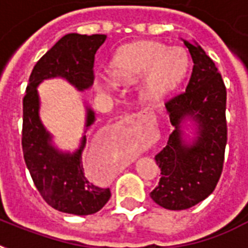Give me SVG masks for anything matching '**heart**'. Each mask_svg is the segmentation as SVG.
<instances>
[{
	"instance_id": "b5f03b06",
	"label": "heart",
	"mask_w": 248,
	"mask_h": 248,
	"mask_svg": "<svg viewBox=\"0 0 248 248\" xmlns=\"http://www.w3.org/2000/svg\"><path fill=\"white\" fill-rule=\"evenodd\" d=\"M188 71V56L180 47L167 48L159 42H140L118 52L110 67L113 79L132 82L145 76L144 95L158 100L175 90ZM97 89L107 90L109 82L103 77L95 79Z\"/></svg>"
}]
</instances>
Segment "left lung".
Listing matches in <instances>:
<instances>
[{"label": "left lung", "mask_w": 248, "mask_h": 248, "mask_svg": "<svg viewBox=\"0 0 248 248\" xmlns=\"http://www.w3.org/2000/svg\"><path fill=\"white\" fill-rule=\"evenodd\" d=\"M193 60L185 93L166 103L173 126L155 155L161 169L152 200L167 210H186L207 198L221 175L227 145V90L215 63L198 45L183 40Z\"/></svg>", "instance_id": "8db88e82"}]
</instances>
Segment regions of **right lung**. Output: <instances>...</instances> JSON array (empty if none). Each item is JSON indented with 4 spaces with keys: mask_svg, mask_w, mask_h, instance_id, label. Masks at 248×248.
<instances>
[{
    "mask_svg": "<svg viewBox=\"0 0 248 248\" xmlns=\"http://www.w3.org/2000/svg\"><path fill=\"white\" fill-rule=\"evenodd\" d=\"M105 40V34L69 33L62 37L37 62L23 99L21 144L25 165L42 198L52 208L72 215L95 214L110 198L109 188H101L89 180L82 163L86 132L96 117L89 103L83 100L85 126L78 147L72 152L60 149L41 120L38 86L46 79L62 78L79 93L91 89L93 58Z\"/></svg>",
    "mask_w": 248,
    "mask_h": 248,
    "instance_id": "add662e5",
    "label": "right lung"
}]
</instances>
